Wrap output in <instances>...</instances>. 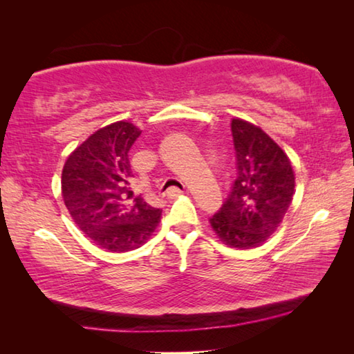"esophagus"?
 Masks as SVG:
<instances>
[{"label": "esophagus", "mask_w": 354, "mask_h": 354, "mask_svg": "<svg viewBox=\"0 0 354 354\" xmlns=\"http://www.w3.org/2000/svg\"><path fill=\"white\" fill-rule=\"evenodd\" d=\"M181 194H183V190H179L176 187H171V189H169V190L165 192V196H169V198H175V196L181 195Z\"/></svg>", "instance_id": "obj_1"}]
</instances>
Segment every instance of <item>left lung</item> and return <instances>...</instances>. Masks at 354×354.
<instances>
[{"instance_id":"8db88e82","label":"left lung","mask_w":354,"mask_h":354,"mask_svg":"<svg viewBox=\"0 0 354 354\" xmlns=\"http://www.w3.org/2000/svg\"><path fill=\"white\" fill-rule=\"evenodd\" d=\"M231 133L237 176L209 221L226 245L251 248L283 221L295 194V175L286 153L261 128L234 118Z\"/></svg>"}]
</instances>
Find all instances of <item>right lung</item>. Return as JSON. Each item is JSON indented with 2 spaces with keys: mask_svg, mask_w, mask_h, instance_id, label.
<instances>
[{
  "mask_svg": "<svg viewBox=\"0 0 354 354\" xmlns=\"http://www.w3.org/2000/svg\"><path fill=\"white\" fill-rule=\"evenodd\" d=\"M140 131L117 122L98 129L68 156L62 170V196L80 230L113 253L142 247L162 211L134 196L129 149Z\"/></svg>",
  "mask_w": 354,
  "mask_h": 354,
  "instance_id": "add662e5",
  "label": "right lung"
}]
</instances>
